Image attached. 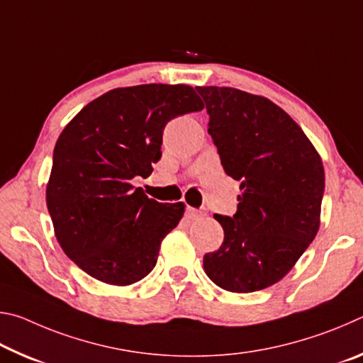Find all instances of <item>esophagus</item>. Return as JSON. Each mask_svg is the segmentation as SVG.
Wrapping results in <instances>:
<instances>
[{
	"label": "esophagus",
	"mask_w": 363,
	"mask_h": 363,
	"mask_svg": "<svg viewBox=\"0 0 363 363\" xmlns=\"http://www.w3.org/2000/svg\"><path fill=\"white\" fill-rule=\"evenodd\" d=\"M186 213H187L189 219H201V218L206 216L205 210H194V208H187Z\"/></svg>",
	"instance_id": "34e87169"
}]
</instances>
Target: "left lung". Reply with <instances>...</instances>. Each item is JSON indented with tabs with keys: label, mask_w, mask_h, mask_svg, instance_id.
Listing matches in <instances>:
<instances>
[{
	"label": "left lung",
	"mask_w": 363,
	"mask_h": 363,
	"mask_svg": "<svg viewBox=\"0 0 363 363\" xmlns=\"http://www.w3.org/2000/svg\"><path fill=\"white\" fill-rule=\"evenodd\" d=\"M227 176L240 181L233 218L214 214L224 242L203 269L223 290L253 293L277 284L320 227L325 171L299 125L267 97L199 86Z\"/></svg>",
	"instance_id": "1"
}]
</instances>
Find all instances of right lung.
I'll return each instance as SVG.
<instances>
[{
  "label": "right lung",
  "instance_id": "obj_1",
  "mask_svg": "<svg viewBox=\"0 0 363 363\" xmlns=\"http://www.w3.org/2000/svg\"><path fill=\"white\" fill-rule=\"evenodd\" d=\"M189 84L116 88L91 101L54 147L46 205L64 253L91 277L126 286L155 267L182 203H158L134 189L162 157L169 120L203 108Z\"/></svg>",
  "mask_w": 363,
  "mask_h": 363
}]
</instances>
